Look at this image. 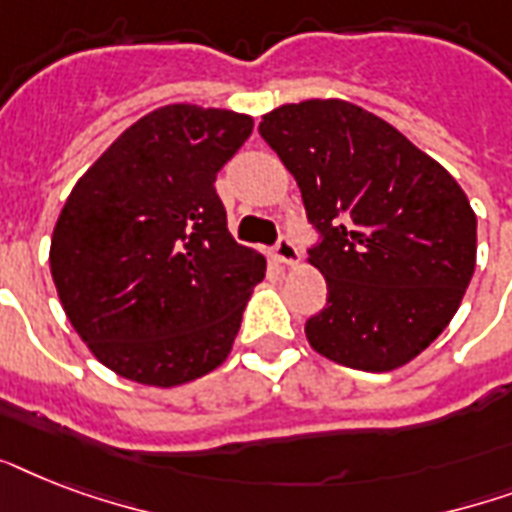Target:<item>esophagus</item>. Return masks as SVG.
I'll return each mask as SVG.
<instances>
[{"mask_svg":"<svg viewBox=\"0 0 512 512\" xmlns=\"http://www.w3.org/2000/svg\"><path fill=\"white\" fill-rule=\"evenodd\" d=\"M273 252H276V260H279L281 265H295L297 260H300V249H297L295 241L287 239V236H281Z\"/></svg>","mask_w":512,"mask_h":512,"instance_id":"34e87169","label":"esophagus"}]
</instances>
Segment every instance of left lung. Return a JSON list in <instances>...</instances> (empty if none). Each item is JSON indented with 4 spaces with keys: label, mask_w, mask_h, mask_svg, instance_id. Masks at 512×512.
<instances>
[{
    "label": "left lung",
    "mask_w": 512,
    "mask_h": 512,
    "mask_svg": "<svg viewBox=\"0 0 512 512\" xmlns=\"http://www.w3.org/2000/svg\"><path fill=\"white\" fill-rule=\"evenodd\" d=\"M321 233L308 263L327 308L311 348L361 372H393L436 340L476 271V212L441 164L348 100H303L263 116Z\"/></svg>",
    "instance_id": "obj_1"
}]
</instances>
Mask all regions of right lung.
<instances>
[{
    "mask_svg": "<svg viewBox=\"0 0 512 512\" xmlns=\"http://www.w3.org/2000/svg\"><path fill=\"white\" fill-rule=\"evenodd\" d=\"M252 127L225 108H156L68 193L52 281L76 335L124 380L175 388L231 353L265 257L233 241L215 177Z\"/></svg>",
    "mask_w": 512,
    "mask_h": 512,
    "instance_id": "add662e5",
    "label": "right lung"
}]
</instances>
